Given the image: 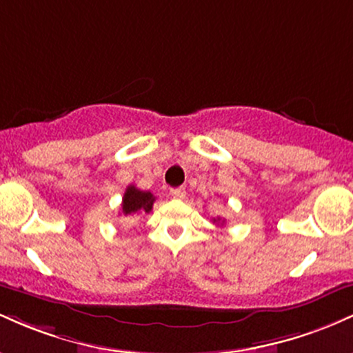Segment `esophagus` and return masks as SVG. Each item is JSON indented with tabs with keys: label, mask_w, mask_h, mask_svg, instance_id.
<instances>
[{
	"label": "esophagus",
	"mask_w": 353,
	"mask_h": 353,
	"mask_svg": "<svg viewBox=\"0 0 353 353\" xmlns=\"http://www.w3.org/2000/svg\"><path fill=\"white\" fill-rule=\"evenodd\" d=\"M171 196L174 197V199H184V197H185V189L184 188L171 189Z\"/></svg>",
	"instance_id": "1"
}]
</instances>
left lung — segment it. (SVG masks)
Here are the masks:
<instances>
[{
    "mask_svg": "<svg viewBox=\"0 0 353 353\" xmlns=\"http://www.w3.org/2000/svg\"><path fill=\"white\" fill-rule=\"evenodd\" d=\"M214 222H224V221H222L221 217H217V219H214Z\"/></svg>",
    "mask_w": 353,
    "mask_h": 353,
    "instance_id": "1",
    "label": "left lung"
}]
</instances>
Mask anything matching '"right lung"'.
Returning <instances> with one entry per match:
<instances>
[{"instance_id": "1", "label": "right lung", "mask_w": 353, "mask_h": 353, "mask_svg": "<svg viewBox=\"0 0 353 353\" xmlns=\"http://www.w3.org/2000/svg\"><path fill=\"white\" fill-rule=\"evenodd\" d=\"M156 197L149 190H141L136 185H128L125 189L121 212L124 216H134V214H149L152 209Z\"/></svg>"}]
</instances>
